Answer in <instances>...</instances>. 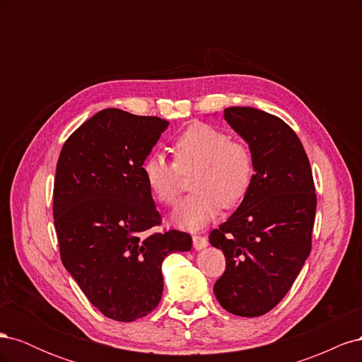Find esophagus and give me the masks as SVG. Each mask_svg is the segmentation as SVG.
<instances>
[{
  "label": "esophagus",
  "mask_w": 362,
  "mask_h": 362,
  "mask_svg": "<svg viewBox=\"0 0 362 362\" xmlns=\"http://www.w3.org/2000/svg\"><path fill=\"white\" fill-rule=\"evenodd\" d=\"M208 246V240L205 237H201V235H194L193 237V247L196 250H202Z\"/></svg>",
  "instance_id": "34e87169"
}]
</instances>
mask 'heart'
I'll use <instances>...</instances> for the list:
<instances>
[{
	"mask_svg": "<svg viewBox=\"0 0 362 362\" xmlns=\"http://www.w3.org/2000/svg\"><path fill=\"white\" fill-rule=\"evenodd\" d=\"M175 163L161 152H151L141 164L148 189L163 205H173L181 192V173L196 172L193 194L175 208L170 221L187 231H198L217 217L221 208L243 201L254 180V157L242 141L208 124L190 125L173 144Z\"/></svg>",
	"mask_w": 362,
	"mask_h": 362,
	"instance_id": "b5f03b06",
	"label": "heart"
}]
</instances>
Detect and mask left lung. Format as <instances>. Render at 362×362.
Listing matches in <instances>:
<instances>
[{
  "label": "left lung",
  "mask_w": 362,
  "mask_h": 362,
  "mask_svg": "<svg viewBox=\"0 0 362 362\" xmlns=\"http://www.w3.org/2000/svg\"><path fill=\"white\" fill-rule=\"evenodd\" d=\"M223 117L254 157V180L234 214L210 234L226 258L214 294L235 315L258 317L281 302L311 252L315 189L294 131L254 107H228Z\"/></svg>",
  "instance_id": "1"
}]
</instances>
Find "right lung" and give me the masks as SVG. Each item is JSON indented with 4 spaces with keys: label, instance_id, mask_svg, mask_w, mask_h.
<instances>
[{
    "label": "right lung",
    "instance_id": "add662e5",
    "mask_svg": "<svg viewBox=\"0 0 362 362\" xmlns=\"http://www.w3.org/2000/svg\"><path fill=\"white\" fill-rule=\"evenodd\" d=\"M169 122L119 108L98 112L63 145L54 181V225L63 266L108 319L134 322L163 294V259L192 249L161 223L141 164Z\"/></svg>",
    "mask_w": 362,
    "mask_h": 362
}]
</instances>
